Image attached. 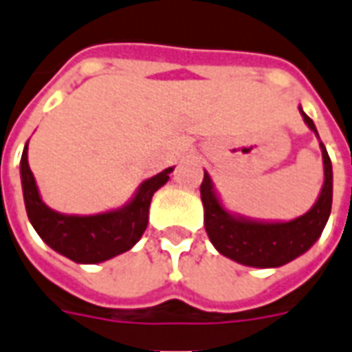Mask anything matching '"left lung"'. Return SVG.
Segmentation results:
<instances>
[{"label":"left lung","instance_id":"8db88e82","mask_svg":"<svg viewBox=\"0 0 352 352\" xmlns=\"http://www.w3.org/2000/svg\"><path fill=\"white\" fill-rule=\"evenodd\" d=\"M302 113V109H300ZM305 122L317 135L316 124L302 113ZM324 184L316 206L289 223H254L228 215L217 200L210 176L204 173L200 197L204 204V226L210 241L223 256L248 267H280L306 250L321 236L332 210V163L321 142Z\"/></svg>","mask_w":352,"mask_h":352}]
</instances>
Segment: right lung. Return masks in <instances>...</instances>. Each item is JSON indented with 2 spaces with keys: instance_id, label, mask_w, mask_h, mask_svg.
I'll return each instance as SVG.
<instances>
[{
  "instance_id": "1",
  "label": "right lung",
  "mask_w": 352,
  "mask_h": 352,
  "mask_svg": "<svg viewBox=\"0 0 352 352\" xmlns=\"http://www.w3.org/2000/svg\"><path fill=\"white\" fill-rule=\"evenodd\" d=\"M20 173L29 221L44 243L78 263H100L122 254L141 239L148 224L150 200L161 186H165L173 168H165L154 178L146 179L135 198L122 210L91 217L60 215L42 202L29 168L28 144L23 148Z\"/></svg>"
}]
</instances>
